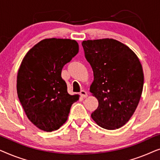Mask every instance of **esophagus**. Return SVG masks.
I'll list each match as a JSON object with an SVG mask.
<instances>
[{"instance_id": "34e87169", "label": "esophagus", "mask_w": 160, "mask_h": 160, "mask_svg": "<svg viewBox=\"0 0 160 160\" xmlns=\"http://www.w3.org/2000/svg\"><path fill=\"white\" fill-rule=\"evenodd\" d=\"M80 95H82V98H87L88 96V94H87V92L85 90H81Z\"/></svg>"}]
</instances>
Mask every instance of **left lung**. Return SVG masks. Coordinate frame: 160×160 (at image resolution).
Returning a JSON list of instances; mask_svg holds the SVG:
<instances>
[{
	"mask_svg": "<svg viewBox=\"0 0 160 160\" xmlns=\"http://www.w3.org/2000/svg\"><path fill=\"white\" fill-rule=\"evenodd\" d=\"M82 47L94 74L89 91L99 103L91 117L106 130L122 128L141 99L144 80L141 62L128 46L112 38L84 41Z\"/></svg>",
	"mask_w": 160,
	"mask_h": 160,
	"instance_id": "obj_1",
	"label": "left lung"
}]
</instances>
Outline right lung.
<instances>
[{
	"label": "right lung",
	"instance_id": "right-lung-1",
	"mask_svg": "<svg viewBox=\"0 0 160 160\" xmlns=\"http://www.w3.org/2000/svg\"><path fill=\"white\" fill-rule=\"evenodd\" d=\"M78 52L75 40L46 38L24 57L17 79V95L27 117L41 130H57L67 121L78 95L68 93L61 77L64 65Z\"/></svg>",
	"mask_w": 160,
	"mask_h": 160
}]
</instances>
